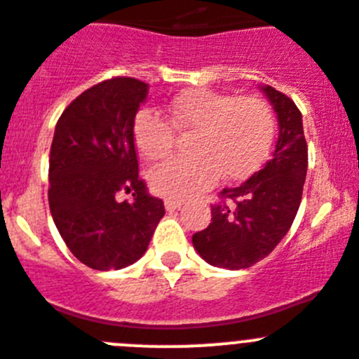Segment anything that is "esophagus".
<instances>
[{
	"mask_svg": "<svg viewBox=\"0 0 359 359\" xmlns=\"http://www.w3.org/2000/svg\"><path fill=\"white\" fill-rule=\"evenodd\" d=\"M184 205L182 200H175V198H165V208L166 210H177Z\"/></svg>",
	"mask_w": 359,
	"mask_h": 359,
	"instance_id": "34e87169",
	"label": "esophagus"
}]
</instances>
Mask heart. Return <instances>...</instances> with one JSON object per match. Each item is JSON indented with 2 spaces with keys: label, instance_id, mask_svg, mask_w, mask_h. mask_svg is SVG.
Wrapping results in <instances>:
<instances>
[{
  "label": "heart",
  "instance_id": "heart-1",
  "mask_svg": "<svg viewBox=\"0 0 359 359\" xmlns=\"http://www.w3.org/2000/svg\"><path fill=\"white\" fill-rule=\"evenodd\" d=\"M276 114L259 98H238L210 89H193L168 105V119L144 109L133 121V140L142 158L165 159L177 133H194L191 156L154 166L149 182L158 194L191 198L221 179L240 180L266 159L276 138Z\"/></svg>",
  "mask_w": 359,
  "mask_h": 359
}]
</instances>
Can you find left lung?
<instances>
[{
  "instance_id": "left-lung-1",
  "label": "left lung",
  "mask_w": 359,
  "mask_h": 359,
  "mask_svg": "<svg viewBox=\"0 0 359 359\" xmlns=\"http://www.w3.org/2000/svg\"><path fill=\"white\" fill-rule=\"evenodd\" d=\"M263 91L279 119L276 151L250 179L219 193V201L212 205V222L193 235L198 254L228 270L252 266L276 249L297 217L307 175L302 112L272 86Z\"/></svg>"
}]
</instances>
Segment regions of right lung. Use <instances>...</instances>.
I'll use <instances>...</instances> for the list:
<instances>
[{"instance_id": "obj_1", "label": "right lung", "mask_w": 359, "mask_h": 359, "mask_svg": "<svg viewBox=\"0 0 359 359\" xmlns=\"http://www.w3.org/2000/svg\"><path fill=\"white\" fill-rule=\"evenodd\" d=\"M133 76L103 80L76 96L55 124L48 159V207L80 263L119 270L147 250L165 205L138 177L133 121L147 98ZM131 192V202L116 200Z\"/></svg>"}]
</instances>
